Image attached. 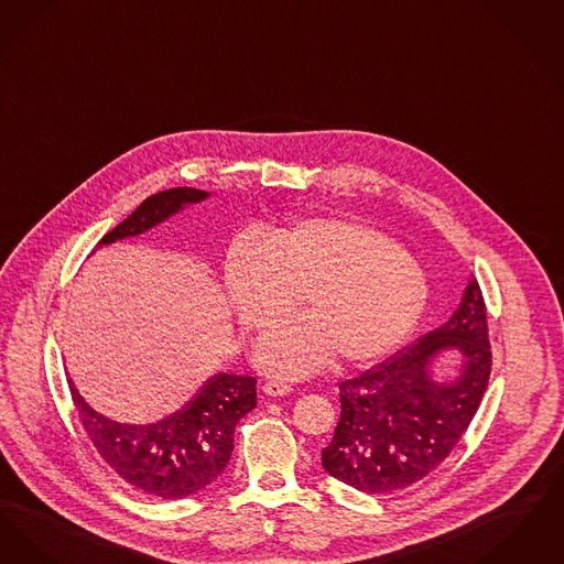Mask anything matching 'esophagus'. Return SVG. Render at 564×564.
I'll return each mask as SVG.
<instances>
[{
    "label": "esophagus",
    "mask_w": 564,
    "mask_h": 564,
    "mask_svg": "<svg viewBox=\"0 0 564 564\" xmlns=\"http://www.w3.org/2000/svg\"><path fill=\"white\" fill-rule=\"evenodd\" d=\"M263 392L268 393V395H289V393H293V386H289L284 381L271 379V381L263 383Z\"/></svg>",
    "instance_id": "1"
}]
</instances>
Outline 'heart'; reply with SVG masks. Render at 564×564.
I'll return each mask as SVG.
<instances>
[{
  "label": "heart",
  "instance_id": "obj_1",
  "mask_svg": "<svg viewBox=\"0 0 564 564\" xmlns=\"http://www.w3.org/2000/svg\"><path fill=\"white\" fill-rule=\"evenodd\" d=\"M227 305L250 330L294 305L305 314L275 324L257 344L263 372L299 379L333 356L345 367L383 358L416 326L427 278L383 231L347 217L312 215L238 236L223 259Z\"/></svg>",
  "mask_w": 564,
  "mask_h": 564
}]
</instances>
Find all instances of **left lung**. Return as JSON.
<instances>
[{"label": "left lung", "instance_id": "obj_1", "mask_svg": "<svg viewBox=\"0 0 564 564\" xmlns=\"http://www.w3.org/2000/svg\"><path fill=\"white\" fill-rule=\"evenodd\" d=\"M446 350H459L465 365L459 376L441 382L431 365ZM489 375L487 307L469 278L459 307L442 326L339 383L341 419L322 451V467L370 495L415 485L462 441Z\"/></svg>", "mask_w": 564, "mask_h": 564}]
</instances>
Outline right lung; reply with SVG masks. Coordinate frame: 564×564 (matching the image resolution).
Here are the masks:
<instances>
[{"mask_svg":"<svg viewBox=\"0 0 564 564\" xmlns=\"http://www.w3.org/2000/svg\"><path fill=\"white\" fill-rule=\"evenodd\" d=\"M208 196V192L194 187L149 196L128 219L102 236L98 246L141 236ZM67 383L77 416L98 455L128 485L160 499H183L219 478L234 451L238 421L257 406L254 377L217 372L176 413L134 425L100 415L69 377Z\"/></svg>","mask_w":564,"mask_h":564,"instance_id":"right-lung-1","label":"right lung"}]
</instances>
